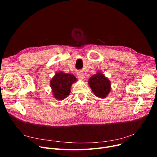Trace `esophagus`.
Segmentation results:
<instances>
[{
    "label": "esophagus",
    "instance_id": "obj_1",
    "mask_svg": "<svg viewBox=\"0 0 157 157\" xmlns=\"http://www.w3.org/2000/svg\"><path fill=\"white\" fill-rule=\"evenodd\" d=\"M78 77L81 81H84L86 80V76H85V74H83V73H81V72H79L78 74Z\"/></svg>",
    "mask_w": 157,
    "mask_h": 157
}]
</instances>
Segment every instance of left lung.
Returning a JSON list of instances; mask_svg holds the SVG:
<instances>
[{
  "mask_svg": "<svg viewBox=\"0 0 157 157\" xmlns=\"http://www.w3.org/2000/svg\"><path fill=\"white\" fill-rule=\"evenodd\" d=\"M88 83L94 95L98 98H105L111 92L110 80L99 71H97L96 74L90 78Z\"/></svg>",
  "mask_w": 157,
  "mask_h": 157,
  "instance_id": "1",
  "label": "left lung"
}]
</instances>
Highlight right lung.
<instances>
[{
  "mask_svg": "<svg viewBox=\"0 0 157 157\" xmlns=\"http://www.w3.org/2000/svg\"><path fill=\"white\" fill-rule=\"evenodd\" d=\"M77 78L73 74L57 72L50 81L53 97L56 100L62 101L71 93V88L76 82Z\"/></svg>",
  "mask_w": 157,
  "mask_h": 157,
  "instance_id": "obj_1",
  "label": "right lung"
}]
</instances>
